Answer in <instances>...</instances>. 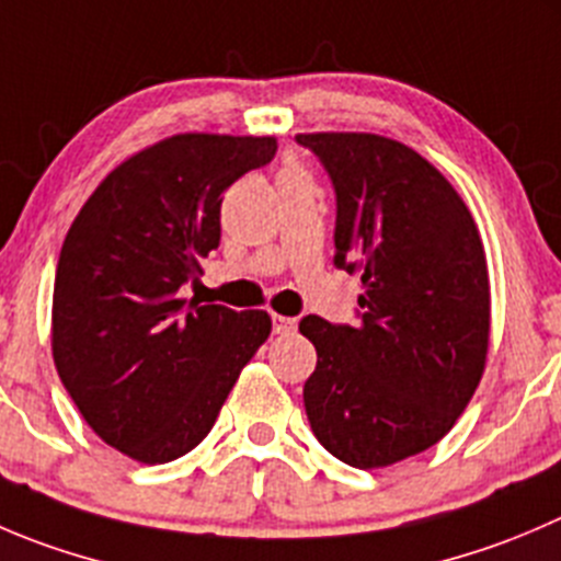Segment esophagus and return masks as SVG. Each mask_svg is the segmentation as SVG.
Masks as SVG:
<instances>
[{"mask_svg": "<svg viewBox=\"0 0 561 561\" xmlns=\"http://www.w3.org/2000/svg\"><path fill=\"white\" fill-rule=\"evenodd\" d=\"M274 334H293L296 331V318H285V314H274Z\"/></svg>", "mask_w": 561, "mask_h": 561, "instance_id": "obj_1", "label": "esophagus"}]
</instances>
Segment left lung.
Wrapping results in <instances>:
<instances>
[{
	"label": "left lung",
	"mask_w": 561,
	"mask_h": 561,
	"mask_svg": "<svg viewBox=\"0 0 561 561\" xmlns=\"http://www.w3.org/2000/svg\"><path fill=\"white\" fill-rule=\"evenodd\" d=\"M296 142L334 183V265L364 287L356 325L298 323L318 351L304 408L334 458L386 469L442 442L485 373V247L453 183L408 145L353 130Z\"/></svg>",
	"instance_id": "left-lung-1"
}]
</instances>
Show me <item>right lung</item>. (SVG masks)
Masks as SVG:
<instances>
[{"mask_svg":"<svg viewBox=\"0 0 561 561\" xmlns=\"http://www.w3.org/2000/svg\"><path fill=\"white\" fill-rule=\"evenodd\" d=\"M274 153V136H167L114 167L65 236L54 364L87 425L130 460L192 453L268 340L263 309L178 293L219 247L221 194Z\"/></svg>","mask_w":561,"mask_h":561,"instance_id":"obj_1","label":"right lung"}]
</instances>
